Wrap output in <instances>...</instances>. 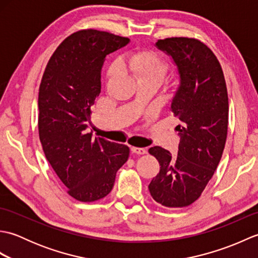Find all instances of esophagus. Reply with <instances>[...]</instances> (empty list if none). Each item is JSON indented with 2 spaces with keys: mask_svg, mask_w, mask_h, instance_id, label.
Segmentation results:
<instances>
[{
  "mask_svg": "<svg viewBox=\"0 0 258 258\" xmlns=\"http://www.w3.org/2000/svg\"><path fill=\"white\" fill-rule=\"evenodd\" d=\"M131 151H132V153H134V154H138V155H143L146 153V150L142 149V147H131Z\"/></svg>",
  "mask_w": 258,
  "mask_h": 258,
  "instance_id": "obj_1",
  "label": "esophagus"
}]
</instances>
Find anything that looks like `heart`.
<instances>
[{
	"mask_svg": "<svg viewBox=\"0 0 258 258\" xmlns=\"http://www.w3.org/2000/svg\"><path fill=\"white\" fill-rule=\"evenodd\" d=\"M123 67L132 73L139 83H154L160 86L168 73V63L155 52L142 50L128 54L123 58ZM119 72L118 63L108 70V80L114 79Z\"/></svg>",
	"mask_w": 258,
	"mask_h": 258,
	"instance_id": "1",
	"label": "heart"
}]
</instances>
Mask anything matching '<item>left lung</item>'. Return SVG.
<instances>
[{"instance_id":"obj_1","label":"left lung","mask_w":258,"mask_h":258,"mask_svg":"<svg viewBox=\"0 0 258 258\" xmlns=\"http://www.w3.org/2000/svg\"><path fill=\"white\" fill-rule=\"evenodd\" d=\"M156 46L172 56L178 70L180 84L171 108L180 122V140L176 156L161 146L149 150L161 166L149 189L163 206L186 207L202 195L225 147L226 82L215 54L200 40L167 37Z\"/></svg>"}]
</instances>
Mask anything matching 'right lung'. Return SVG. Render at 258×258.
Listing matches in <instances>:
<instances>
[{
    "label": "right lung",
    "mask_w": 258,
    "mask_h": 258,
    "mask_svg": "<svg viewBox=\"0 0 258 258\" xmlns=\"http://www.w3.org/2000/svg\"><path fill=\"white\" fill-rule=\"evenodd\" d=\"M127 37L94 29L68 36L48 61L38 90V135L43 151L68 194L95 202L112 190L130 149L86 133L91 107L101 93V70L107 54Z\"/></svg>",
    "instance_id": "obj_1"
}]
</instances>
